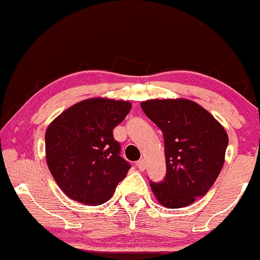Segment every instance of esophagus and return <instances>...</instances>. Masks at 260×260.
<instances>
[{
	"instance_id": "34e87169",
	"label": "esophagus",
	"mask_w": 260,
	"mask_h": 260,
	"mask_svg": "<svg viewBox=\"0 0 260 260\" xmlns=\"http://www.w3.org/2000/svg\"><path fill=\"white\" fill-rule=\"evenodd\" d=\"M136 165H137V167L139 168V171H144V169H146V162H144L143 159H139L137 163H136Z\"/></svg>"
}]
</instances>
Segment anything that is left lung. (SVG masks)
Returning <instances> with one entry per match:
<instances>
[{
	"instance_id": "left-lung-1",
	"label": "left lung",
	"mask_w": 260,
	"mask_h": 260,
	"mask_svg": "<svg viewBox=\"0 0 260 260\" xmlns=\"http://www.w3.org/2000/svg\"><path fill=\"white\" fill-rule=\"evenodd\" d=\"M141 107L165 138L167 174L162 182L151 183L153 194L167 208L194 203L222 171L225 129L207 109L184 98L148 100Z\"/></svg>"
}]
</instances>
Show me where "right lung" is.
I'll return each mask as SVG.
<instances>
[{
	"mask_svg": "<svg viewBox=\"0 0 260 260\" xmlns=\"http://www.w3.org/2000/svg\"><path fill=\"white\" fill-rule=\"evenodd\" d=\"M132 103L94 97L62 112L46 129V160L54 180L76 202H107L131 168L113 138Z\"/></svg>",
	"mask_w": 260,
	"mask_h": 260,
	"instance_id": "add662e5",
	"label": "right lung"
}]
</instances>
